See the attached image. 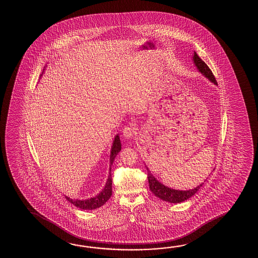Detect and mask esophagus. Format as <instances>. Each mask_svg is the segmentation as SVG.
I'll return each instance as SVG.
<instances>
[{
    "label": "esophagus",
    "instance_id": "1",
    "mask_svg": "<svg viewBox=\"0 0 258 258\" xmlns=\"http://www.w3.org/2000/svg\"><path fill=\"white\" fill-rule=\"evenodd\" d=\"M136 130H137V127L135 124H132L129 126L124 127L123 131H122V136L125 138V139H132L133 137L135 136L136 134Z\"/></svg>",
    "mask_w": 258,
    "mask_h": 258
}]
</instances>
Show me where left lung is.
Here are the masks:
<instances>
[{
	"instance_id": "1",
	"label": "left lung",
	"mask_w": 258,
	"mask_h": 258,
	"mask_svg": "<svg viewBox=\"0 0 258 258\" xmlns=\"http://www.w3.org/2000/svg\"><path fill=\"white\" fill-rule=\"evenodd\" d=\"M192 60H194L195 66L197 67V69H198L199 73H201L204 77L208 78L210 82L213 83L214 85H218L216 79H215L214 75L209 69V66L206 64V62L204 60L199 58V56L196 51L194 52V55H192ZM147 170H148V180L150 191L153 192L157 198H160L161 200L166 201V202L175 204L183 202L187 199L192 198V196H195L199 191L200 187L204 184V182H202L201 184H199L196 188L186 190V191H184V190H175V189L166 186L163 183L159 182L154 177L153 174L151 173V171L149 170L148 167H147Z\"/></svg>"
}]
</instances>
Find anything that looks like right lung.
Returning a JSON list of instances; mask_svg holds the SVG:
<instances>
[{
    "instance_id": "obj_1",
    "label": "right lung",
    "mask_w": 258,
    "mask_h": 258,
    "mask_svg": "<svg viewBox=\"0 0 258 258\" xmlns=\"http://www.w3.org/2000/svg\"><path fill=\"white\" fill-rule=\"evenodd\" d=\"M121 149L120 137H119V135H116L113 143H112V146H111V149H110L109 176H108L104 188L102 189L101 192L94 198H88V199H84V200L72 199V198L64 196L66 200L73 204L74 206H76L77 209H84V210H93V209H99L101 206H103L110 199V196L112 194V179H111V173H110L111 165L113 163L116 156L121 151Z\"/></svg>"
}]
</instances>
